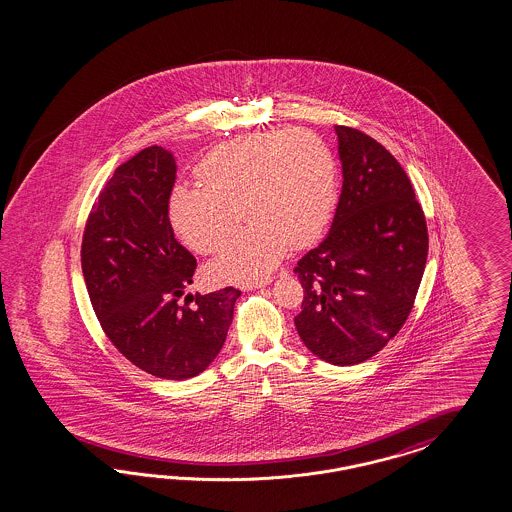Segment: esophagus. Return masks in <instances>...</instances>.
I'll return each mask as SVG.
<instances>
[{
    "label": "esophagus",
    "instance_id": "obj_1",
    "mask_svg": "<svg viewBox=\"0 0 512 512\" xmlns=\"http://www.w3.org/2000/svg\"><path fill=\"white\" fill-rule=\"evenodd\" d=\"M270 281H272L270 278L261 279V281H249L246 285H242V289L244 291H255V289H261L264 285H268Z\"/></svg>",
    "mask_w": 512,
    "mask_h": 512
}]
</instances>
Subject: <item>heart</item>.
<instances>
[{
	"label": "heart",
	"instance_id": "1",
	"mask_svg": "<svg viewBox=\"0 0 512 512\" xmlns=\"http://www.w3.org/2000/svg\"><path fill=\"white\" fill-rule=\"evenodd\" d=\"M204 187L178 186L169 197L172 229L199 253L225 246L236 210L251 223L208 266V276L238 283L268 274L289 246L311 244L336 202V165L308 131L248 135L214 148L197 167Z\"/></svg>",
	"mask_w": 512,
	"mask_h": 512
}]
</instances>
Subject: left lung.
Returning a JSON list of instances; mask_svg holds the SVG:
<instances>
[{
	"mask_svg": "<svg viewBox=\"0 0 512 512\" xmlns=\"http://www.w3.org/2000/svg\"><path fill=\"white\" fill-rule=\"evenodd\" d=\"M340 202L325 240L295 266L302 283L300 340L334 366L379 353L413 310L428 257L415 191L383 144L336 125Z\"/></svg>",
	"mask_w": 512,
	"mask_h": 512,
	"instance_id": "left-lung-1",
	"label": "left lung"
}]
</instances>
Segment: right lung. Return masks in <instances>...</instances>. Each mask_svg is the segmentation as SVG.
I'll list each match as a JSON object with an SVG mask.
<instances>
[{
	"instance_id": "add662e5",
	"label": "right lung",
	"mask_w": 512,
	"mask_h": 512,
	"mask_svg": "<svg viewBox=\"0 0 512 512\" xmlns=\"http://www.w3.org/2000/svg\"><path fill=\"white\" fill-rule=\"evenodd\" d=\"M174 182V155L161 146L125 161L93 204L80 257L93 311L114 347L144 372L184 381L219 355L240 291L187 295L180 304L197 261L174 238Z\"/></svg>"
}]
</instances>
